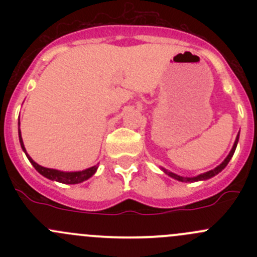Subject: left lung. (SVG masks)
Returning <instances> with one entry per match:
<instances>
[{"label": "left lung", "instance_id": "1", "mask_svg": "<svg viewBox=\"0 0 257 257\" xmlns=\"http://www.w3.org/2000/svg\"><path fill=\"white\" fill-rule=\"evenodd\" d=\"M239 137H240V132H239V133H237V137H236V139H235V143H234V145H232V148H231V150H230L229 155H227V157L225 158V160H224V162H222L221 164H220V165H217L216 168H214V169L209 170V172H206V173H203V174H199V175H196V177L186 178V177H180V175L175 174V173H172V172H169V170H168V169H165V168H160V169H162L163 172H164L165 174L168 175V177H170V178L175 179V180H178V181H181V183H194V181L208 180V179L212 178V177H215V175H217V174H219V173L221 172V170L224 169V168L226 167L227 164H229L230 159H231V158H232V155H234V153H235V149H236L237 142H239Z\"/></svg>", "mask_w": 257, "mask_h": 257}]
</instances>
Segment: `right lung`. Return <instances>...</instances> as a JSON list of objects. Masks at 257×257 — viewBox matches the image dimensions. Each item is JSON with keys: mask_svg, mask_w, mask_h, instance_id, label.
I'll list each match as a JSON object with an SVG mask.
<instances>
[{"mask_svg": "<svg viewBox=\"0 0 257 257\" xmlns=\"http://www.w3.org/2000/svg\"><path fill=\"white\" fill-rule=\"evenodd\" d=\"M18 125H20V120H18ZM18 138H20L21 148H22V150L25 152L26 157L28 158L31 164L35 167V169L37 170L41 175H43L45 178L49 179V180L58 181V183H63V184H79V183H83V181L88 180V179L93 177V175L95 174V172H97L98 165H94V167H90L84 170H79V172H62V170L49 169V168L42 167V165L37 164V163H36L35 160L27 154V152H26L25 144H23V141H22V136H21V129H18Z\"/></svg>", "mask_w": 257, "mask_h": 257, "instance_id": "right-lung-1", "label": "right lung"}]
</instances>
